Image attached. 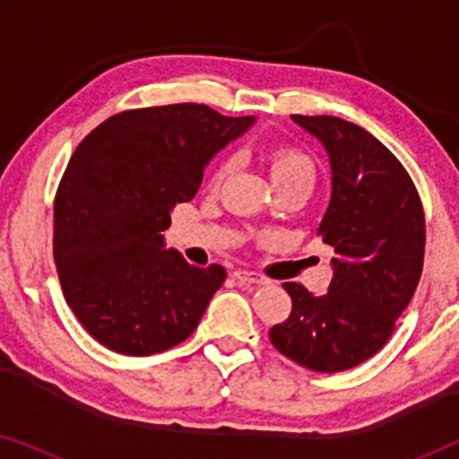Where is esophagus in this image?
<instances>
[{"label":"esophagus","instance_id":"esophagus-1","mask_svg":"<svg viewBox=\"0 0 459 459\" xmlns=\"http://www.w3.org/2000/svg\"><path fill=\"white\" fill-rule=\"evenodd\" d=\"M234 278L238 280V284H255V286L267 284V280L263 278V275L248 272V269H238V272H234Z\"/></svg>","mask_w":459,"mask_h":459}]
</instances>
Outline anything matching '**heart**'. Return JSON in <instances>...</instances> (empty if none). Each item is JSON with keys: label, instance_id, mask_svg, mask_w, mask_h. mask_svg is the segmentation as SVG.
<instances>
[{"label": "heart", "instance_id": "b5f03b06", "mask_svg": "<svg viewBox=\"0 0 459 459\" xmlns=\"http://www.w3.org/2000/svg\"><path fill=\"white\" fill-rule=\"evenodd\" d=\"M269 175L275 187L300 184L307 187H313L317 178V165L313 160V156L303 148L297 146H275L265 154ZM234 169V160L230 156L219 159L215 165L209 169L204 179V190L215 194L221 190L225 179L231 175Z\"/></svg>", "mask_w": 459, "mask_h": 459}]
</instances>
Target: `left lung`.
<instances>
[{
	"mask_svg": "<svg viewBox=\"0 0 459 459\" xmlns=\"http://www.w3.org/2000/svg\"><path fill=\"white\" fill-rule=\"evenodd\" d=\"M292 121L330 154L332 200L317 236L338 256L324 297L286 281L292 311L269 341L299 366L334 374L378 353L410 305L424 265V209L397 156L359 125L328 115Z\"/></svg>",
	"mask_w": 459,
	"mask_h": 459,
	"instance_id": "1",
	"label": "left lung"
}]
</instances>
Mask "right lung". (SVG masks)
Listing matches in <instances>:
<instances>
[{
    "instance_id": "obj_1",
    "label": "right lung",
    "mask_w": 459,
    "mask_h": 459,
    "mask_svg": "<svg viewBox=\"0 0 459 459\" xmlns=\"http://www.w3.org/2000/svg\"><path fill=\"white\" fill-rule=\"evenodd\" d=\"M255 117L206 104L123 110L74 150L54 198V261L68 307L106 349L143 357L184 342L225 280L162 250L171 211Z\"/></svg>"
}]
</instances>
